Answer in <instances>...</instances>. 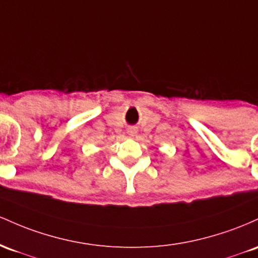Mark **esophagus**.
Here are the masks:
<instances>
[{
	"label": "esophagus",
	"mask_w": 258,
	"mask_h": 258,
	"mask_svg": "<svg viewBox=\"0 0 258 258\" xmlns=\"http://www.w3.org/2000/svg\"><path fill=\"white\" fill-rule=\"evenodd\" d=\"M137 129L135 128H129L128 129V135L129 137H135V135H137Z\"/></svg>",
	"instance_id": "esophagus-1"
}]
</instances>
